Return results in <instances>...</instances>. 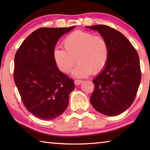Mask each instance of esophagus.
<instances>
[{"label": "esophagus", "mask_w": 150, "mask_h": 150, "mask_svg": "<svg viewBox=\"0 0 150 150\" xmlns=\"http://www.w3.org/2000/svg\"><path fill=\"white\" fill-rule=\"evenodd\" d=\"M74 82H75V85H79V84H81V83L83 82V80H79V79H75V81H74Z\"/></svg>", "instance_id": "esophagus-1"}]
</instances>
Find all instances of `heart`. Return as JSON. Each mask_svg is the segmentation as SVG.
I'll return each instance as SVG.
<instances>
[{
  "label": "heart",
  "instance_id": "b5f03b06",
  "mask_svg": "<svg viewBox=\"0 0 150 150\" xmlns=\"http://www.w3.org/2000/svg\"><path fill=\"white\" fill-rule=\"evenodd\" d=\"M64 48L54 49L52 56L59 70L68 73L76 63L78 65L73 71L76 77H85L101 72L106 66L109 58L108 42L102 35L75 31L62 41ZM77 61H76V59Z\"/></svg>",
  "mask_w": 150,
  "mask_h": 150
}]
</instances>
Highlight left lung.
<instances>
[{
  "instance_id": "left-lung-1",
  "label": "left lung",
  "mask_w": 150,
  "mask_h": 150,
  "mask_svg": "<svg viewBox=\"0 0 150 150\" xmlns=\"http://www.w3.org/2000/svg\"><path fill=\"white\" fill-rule=\"evenodd\" d=\"M97 30L108 42L109 58L106 66L93 80L90 98L93 108L106 116H117L131 106L139 88L142 73L138 53L122 33L110 27H87Z\"/></svg>"
}]
</instances>
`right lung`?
Here are the masks:
<instances>
[{
  "mask_svg": "<svg viewBox=\"0 0 150 150\" xmlns=\"http://www.w3.org/2000/svg\"><path fill=\"white\" fill-rule=\"evenodd\" d=\"M69 28H41L26 38L15 56L13 77L24 106L35 117L49 120L65 111L75 88L53 59L56 44Z\"/></svg>",
  "mask_w": 150,
  "mask_h": 150,
  "instance_id": "1",
  "label": "right lung"
}]
</instances>
